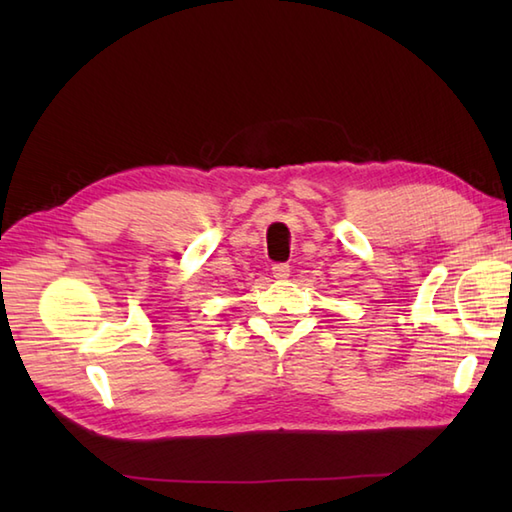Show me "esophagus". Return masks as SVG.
Masks as SVG:
<instances>
[{
    "label": "esophagus",
    "instance_id": "obj_1",
    "mask_svg": "<svg viewBox=\"0 0 512 512\" xmlns=\"http://www.w3.org/2000/svg\"><path fill=\"white\" fill-rule=\"evenodd\" d=\"M273 277H275V279H286V277H290V266H288V264H275V266H273Z\"/></svg>",
    "mask_w": 512,
    "mask_h": 512
}]
</instances>
